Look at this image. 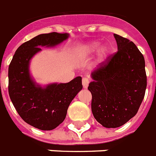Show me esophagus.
<instances>
[{
    "label": "esophagus",
    "mask_w": 156,
    "mask_h": 156,
    "mask_svg": "<svg viewBox=\"0 0 156 156\" xmlns=\"http://www.w3.org/2000/svg\"><path fill=\"white\" fill-rule=\"evenodd\" d=\"M82 86H83V87H84V88H87V87H88V85H89L90 81L88 78L84 77V78H82Z\"/></svg>",
    "instance_id": "esophagus-1"
}]
</instances>
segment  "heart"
<instances>
[{"instance_id": "heart-1", "label": "heart", "mask_w": 156, "mask_h": 156, "mask_svg": "<svg viewBox=\"0 0 156 156\" xmlns=\"http://www.w3.org/2000/svg\"><path fill=\"white\" fill-rule=\"evenodd\" d=\"M99 47V43L97 42V41H94V42L90 43L89 45H87L85 48L82 49V52L83 53H92V52H94L95 50L98 49ZM107 52V48H102L100 51V56L103 57L106 55Z\"/></svg>"}]
</instances>
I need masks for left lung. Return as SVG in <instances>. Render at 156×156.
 <instances>
[{
	"label": "left lung",
	"instance_id": "left-lung-1",
	"mask_svg": "<svg viewBox=\"0 0 156 156\" xmlns=\"http://www.w3.org/2000/svg\"><path fill=\"white\" fill-rule=\"evenodd\" d=\"M118 51L91 73L94 117L107 128L122 126L137 114L147 88L144 55L134 42L114 34Z\"/></svg>",
	"mask_w": 156,
	"mask_h": 156
}]
</instances>
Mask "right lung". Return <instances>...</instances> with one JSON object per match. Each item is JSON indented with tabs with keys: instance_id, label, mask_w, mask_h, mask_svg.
I'll use <instances>...</instances> for the list:
<instances>
[{
	"instance_id": "add662e5",
	"label": "right lung",
	"mask_w": 156,
	"mask_h": 156,
	"mask_svg": "<svg viewBox=\"0 0 156 156\" xmlns=\"http://www.w3.org/2000/svg\"><path fill=\"white\" fill-rule=\"evenodd\" d=\"M68 37L56 32L35 37L17 48L9 66V94L16 111L25 122L43 131L64 121L70 102L82 89V78L41 88L30 78L29 63L40 46H54Z\"/></svg>"
}]
</instances>
